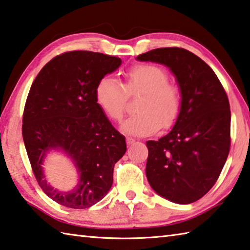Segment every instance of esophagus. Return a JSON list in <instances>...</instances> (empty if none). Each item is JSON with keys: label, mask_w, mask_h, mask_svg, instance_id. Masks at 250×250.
I'll list each match as a JSON object with an SVG mask.
<instances>
[{"label": "esophagus", "mask_w": 250, "mask_h": 250, "mask_svg": "<svg viewBox=\"0 0 250 250\" xmlns=\"http://www.w3.org/2000/svg\"><path fill=\"white\" fill-rule=\"evenodd\" d=\"M125 141H126V143H128V144H132V143H134V142H135V140H134V139H132V138H129V137H126V138H125Z\"/></svg>", "instance_id": "34e87169"}]
</instances>
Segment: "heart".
Masks as SVG:
<instances>
[{
    "instance_id": "b5f03b06",
    "label": "heart",
    "mask_w": 250,
    "mask_h": 250,
    "mask_svg": "<svg viewBox=\"0 0 250 250\" xmlns=\"http://www.w3.org/2000/svg\"><path fill=\"white\" fill-rule=\"evenodd\" d=\"M168 80V72L161 65L137 64L125 72V84L112 76L99 80L95 98L106 116L117 122L124 118L128 95L141 94L135 107L139 112L129 117L122 129L133 135L151 134L161 126L169 128L180 115V88Z\"/></svg>"
}]
</instances>
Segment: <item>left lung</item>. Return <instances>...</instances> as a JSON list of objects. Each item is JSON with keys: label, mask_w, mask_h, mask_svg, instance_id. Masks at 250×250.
I'll return each instance as SVG.
<instances>
[{"label": "left lung", "mask_w": 250, "mask_h": 250, "mask_svg": "<svg viewBox=\"0 0 250 250\" xmlns=\"http://www.w3.org/2000/svg\"><path fill=\"white\" fill-rule=\"evenodd\" d=\"M168 66L178 81L183 104L170 132L147 141L146 177L169 201L188 204L208 193L221 174L230 147V109L223 85L202 59L177 47L138 56Z\"/></svg>", "instance_id": "8db88e82"}]
</instances>
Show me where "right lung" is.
Returning <instances> with one entry per match:
<instances>
[{"label": "right lung", "instance_id": "add662e5", "mask_svg": "<svg viewBox=\"0 0 250 250\" xmlns=\"http://www.w3.org/2000/svg\"><path fill=\"white\" fill-rule=\"evenodd\" d=\"M120 64L118 57L69 51L50 60L31 84L22 115V139L40 188L61 206L89 208L111 188L113 167L126 145L97 104L95 88ZM51 148L63 149L78 167L80 184L74 192H58L44 179L42 160Z\"/></svg>", "mask_w": 250, "mask_h": 250}]
</instances>
